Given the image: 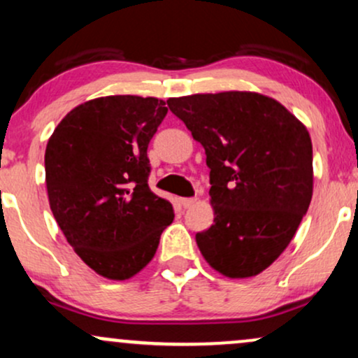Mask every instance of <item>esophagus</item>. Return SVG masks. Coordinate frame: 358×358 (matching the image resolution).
I'll return each mask as SVG.
<instances>
[{"label":"esophagus","instance_id":"obj_1","mask_svg":"<svg viewBox=\"0 0 358 358\" xmlns=\"http://www.w3.org/2000/svg\"><path fill=\"white\" fill-rule=\"evenodd\" d=\"M196 202V199L195 196H193V199H180V203L183 205V208H188V207H192L193 203Z\"/></svg>","mask_w":358,"mask_h":358}]
</instances>
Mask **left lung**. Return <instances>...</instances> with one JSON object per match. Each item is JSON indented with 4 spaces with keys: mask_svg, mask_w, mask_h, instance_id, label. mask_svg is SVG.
I'll return each instance as SVG.
<instances>
[{
    "mask_svg": "<svg viewBox=\"0 0 358 358\" xmlns=\"http://www.w3.org/2000/svg\"><path fill=\"white\" fill-rule=\"evenodd\" d=\"M168 108L203 146L213 225L196 232L205 261L227 278L269 268L296 234L313 195V148L285 106L256 92L171 97Z\"/></svg>",
    "mask_w": 358,
    "mask_h": 358,
    "instance_id": "left-lung-1",
    "label": "left lung"
}]
</instances>
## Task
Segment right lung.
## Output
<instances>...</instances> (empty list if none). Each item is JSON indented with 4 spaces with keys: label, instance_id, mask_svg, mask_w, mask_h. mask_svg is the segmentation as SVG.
I'll use <instances>...</instances> for the list:
<instances>
[{
    "label": "right lung",
    "instance_id": "add662e5",
    "mask_svg": "<svg viewBox=\"0 0 358 358\" xmlns=\"http://www.w3.org/2000/svg\"><path fill=\"white\" fill-rule=\"evenodd\" d=\"M166 113L156 97H99L72 109L48 139L53 217L77 256L108 279L145 268L175 217L148 187V145Z\"/></svg>",
    "mask_w": 358,
    "mask_h": 358
}]
</instances>
